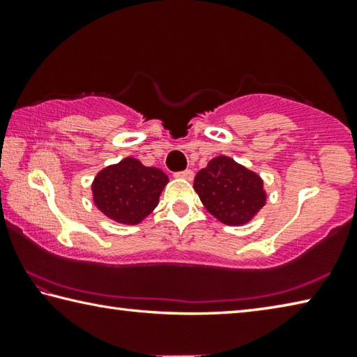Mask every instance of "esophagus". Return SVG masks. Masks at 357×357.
<instances>
[{
	"label": "esophagus",
	"mask_w": 357,
	"mask_h": 357,
	"mask_svg": "<svg viewBox=\"0 0 357 357\" xmlns=\"http://www.w3.org/2000/svg\"><path fill=\"white\" fill-rule=\"evenodd\" d=\"M174 176H176V178H183V179H187V181H192V179H193V172H192V170H184V172L174 173Z\"/></svg>",
	"instance_id": "obj_1"
}]
</instances>
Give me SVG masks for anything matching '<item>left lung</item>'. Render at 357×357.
<instances>
[{
    "label": "left lung",
    "instance_id": "left-lung-1",
    "mask_svg": "<svg viewBox=\"0 0 357 357\" xmlns=\"http://www.w3.org/2000/svg\"><path fill=\"white\" fill-rule=\"evenodd\" d=\"M193 189L208 213L229 227L249 223L268 198L261 176L228 155L211 159L197 173Z\"/></svg>",
    "mask_w": 357,
    "mask_h": 357
}]
</instances>
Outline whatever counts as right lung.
Listing matches in <instances>:
<instances>
[{
  "label": "right lung",
  "instance_id": "add662e5",
  "mask_svg": "<svg viewBox=\"0 0 357 357\" xmlns=\"http://www.w3.org/2000/svg\"><path fill=\"white\" fill-rule=\"evenodd\" d=\"M168 176L154 167H144L135 157L100 170L91 184L93 202L102 214L124 225H137L153 213Z\"/></svg>",
  "mask_w": 357,
  "mask_h": 357
}]
</instances>
